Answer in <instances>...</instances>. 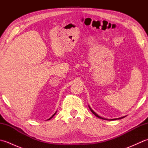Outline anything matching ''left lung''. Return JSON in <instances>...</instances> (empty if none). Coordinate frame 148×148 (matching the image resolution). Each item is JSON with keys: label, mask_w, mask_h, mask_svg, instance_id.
<instances>
[{"label": "left lung", "mask_w": 148, "mask_h": 148, "mask_svg": "<svg viewBox=\"0 0 148 148\" xmlns=\"http://www.w3.org/2000/svg\"><path fill=\"white\" fill-rule=\"evenodd\" d=\"M88 107H89V108H90V111H92V112L93 113V114L95 115V116H97V118H100V119H106V120H116V119H122V118H125V116H123V117H121V118H114V119H106V118H102V117H101V116H100L99 115H98L97 114V113L95 112V111H93V110L90 108V106L88 105Z\"/></svg>", "instance_id": "left-lung-1"}]
</instances>
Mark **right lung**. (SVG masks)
Returning a JSON list of instances; mask_svg holds the SVG:
<instances>
[{
  "label": "right lung",
  "instance_id": "1",
  "mask_svg": "<svg viewBox=\"0 0 148 148\" xmlns=\"http://www.w3.org/2000/svg\"><path fill=\"white\" fill-rule=\"evenodd\" d=\"M56 112H57V111H56V112H55L54 113V114H53V115H52V116H51V117H50V118H49V119H47V120H49V119H51V118H52L53 117V116H55V115L56 114Z\"/></svg>",
  "mask_w": 148,
  "mask_h": 148
}]
</instances>
